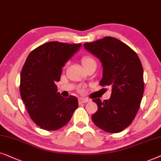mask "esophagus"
<instances>
[{
  "label": "esophagus",
  "instance_id": "1",
  "mask_svg": "<svg viewBox=\"0 0 161 161\" xmlns=\"http://www.w3.org/2000/svg\"><path fill=\"white\" fill-rule=\"evenodd\" d=\"M90 99L88 98H79V104H82V103H86V102H89Z\"/></svg>",
  "mask_w": 161,
  "mask_h": 161
}]
</instances>
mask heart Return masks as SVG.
I'll return each instance as SVG.
<instances>
[{
    "label": "heart",
    "instance_id": "heart-1",
    "mask_svg": "<svg viewBox=\"0 0 161 161\" xmlns=\"http://www.w3.org/2000/svg\"><path fill=\"white\" fill-rule=\"evenodd\" d=\"M82 64L83 65V67L85 68L87 67V66L93 65V64H96V62L95 60V59L93 57H92L91 56H85L82 58Z\"/></svg>",
    "mask_w": 161,
    "mask_h": 161
}]
</instances>
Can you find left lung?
Wrapping results in <instances>:
<instances>
[{"mask_svg":"<svg viewBox=\"0 0 161 161\" xmlns=\"http://www.w3.org/2000/svg\"><path fill=\"white\" fill-rule=\"evenodd\" d=\"M84 46L102 62L100 85L112 88L109 100H93L98 110L92 120L104 131L121 132L132 123L140 108L144 91L141 62L131 48L115 37H105Z\"/></svg>","mask_w":161,"mask_h":161,"instance_id":"left-lung-1","label":"left lung"}]
</instances>
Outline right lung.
I'll list each match as a JSON object with an SVG mask.
<instances>
[{
  "mask_svg": "<svg viewBox=\"0 0 161 161\" xmlns=\"http://www.w3.org/2000/svg\"><path fill=\"white\" fill-rule=\"evenodd\" d=\"M82 44L48 42L31 51L21 70L20 93L29 116L38 127L52 131L66 125L78 108L76 96L64 98L56 82L63 67Z\"/></svg>",
  "mask_w": 161,
  "mask_h": 161,
  "instance_id": "obj_1",
  "label": "right lung"
}]
</instances>
